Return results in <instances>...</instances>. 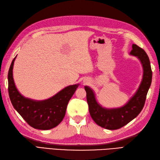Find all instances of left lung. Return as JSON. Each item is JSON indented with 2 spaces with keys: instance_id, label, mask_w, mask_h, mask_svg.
<instances>
[{
  "instance_id": "left-lung-1",
  "label": "left lung",
  "mask_w": 160,
  "mask_h": 160,
  "mask_svg": "<svg viewBox=\"0 0 160 160\" xmlns=\"http://www.w3.org/2000/svg\"><path fill=\"white\" fill-rule=\"evenodd\" d=\"M130 54L137 57L143 68L141 83L137 92L125 105L120 108L106 109L97 103L95 93L87 86L84 87L91 116L97 124L108 130L119 129L136 118L144 107L147 92L151 84L152 71L148 56L142 48L132 44Z\"/></svg>"
}]
</instances>
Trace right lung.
<instances>
[{"label":"right lung","mask_w":160,"mask_h":160,"mask_svg":"<svg viewBox=\"0 0 160 160\" xmlns=\"http://www.w3.org/2000/svg\"><path fill=\"white\" fill-rule=\"evenodd\" d=\"M15 58L12 61L8 73V91L13 108L34 128L45 130L55 128L63 120L68 102L79 84L68 86L47 100L28 99L19 92L14 83L13 68Z\"/></svg>","instance_id":"right-lung-1"}]
</instances>
